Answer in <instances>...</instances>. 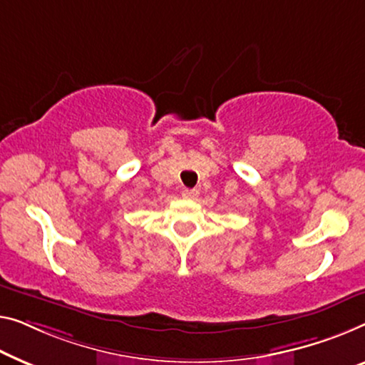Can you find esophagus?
<instances>
[{
  "instance_id": "esophagus-1",
  "label": "esophagus",
  "mask_w": 365,
  "mask_h": 365,
  "mask_svg": "<svg viewBox=\"0 0 365 365\" xmlns=\"http://www.w3.org/2000/svg\"><path fill=\"white\" fill-rule=\"evenodd\" d=\"M182 197H183V198H188V200H195V198L198 197V190H197V188H192V190L183 188Z\"/></svg>"
}]
</instances>
